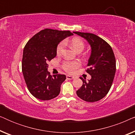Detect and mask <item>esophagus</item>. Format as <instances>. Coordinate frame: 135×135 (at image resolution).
I'll return each instance as SVG.
<instances>
[{
  "label": "esophagus",
  "instance_id": "34e87169",
  "mask_svg": "<svg viewBox=\"0 0 135 135\" xmlns=\"http://www.w3.org/2000/svg\"><path fill=\"white\" fill-rule=\"evenodd\" d=\"M66 79H68V80H73V79H74V77L71 76V75H68L67 76H66Z\"/></svg>",
  "mask_w": 135,
  "mask_h": 135
}]
</instances>
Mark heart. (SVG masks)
<instances>
[{"mask_svg":"<svg viewBox=\"0 0 135 135\" xmlns=\"http://www.w3.org/2000/svg\"><path fill=\"white\" fill-rule=\"evenodd\" d=\"M71 45L73 49L75 51L78 50H83L85 47L84 43L81 39L79 38H73L71 41ZM64 44L63 42H61L58 45L56 49V53L58 55H60L61 53L62 50H63ZM80 62L79 61H67L64 62L62 64V68L65 70L66 72L69 73H74L75 70L77 68L80 67Z\"/></svg>","mask_w":135,"mask_h":135,"instance_id":"heart-1","label":"heart"}]
</instances>
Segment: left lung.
<instances>
[{
	"mask_svg": "<svg viewBox=\"0 0 135 135\" xmlns=\"http://www.w3.org/2000/svg\"><path fill=\"white\" fill-rule=\"evenodd\" d=\"M84 38L91 47L86 72L91 76L88 82L82 78L83 85L76 91L78 97L87 102L100 100L109 91L116 71L115 58L112 48L97 35L87 32H73Z\"/></svg>",
	"mask_w": 135,
	"mask_h": 135,
	"instance_id": "obj_1",
	"label": "left lung"
}]
</instances>
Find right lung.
Instances as JSON below:
<instances>
[{
	"label": "right lung",
	"mask_w": 135,
	"mask_h": 135,
	"mask_svg": "<svg viewBox=\"0 0 135 135\" xmlns=\"http://www.w3.org/2000/svg\"><path fill=\"white\" fill-rule=\"evenodd\" d=\"M73 35L69 31L45 29L34 35L26 45L22 72L29 92L36 98L50 100L60 93L66 75H51L47 70V62L56 56L59 43Z\"/></svg>",
	"instance_id": "1"
}]
</instances>
